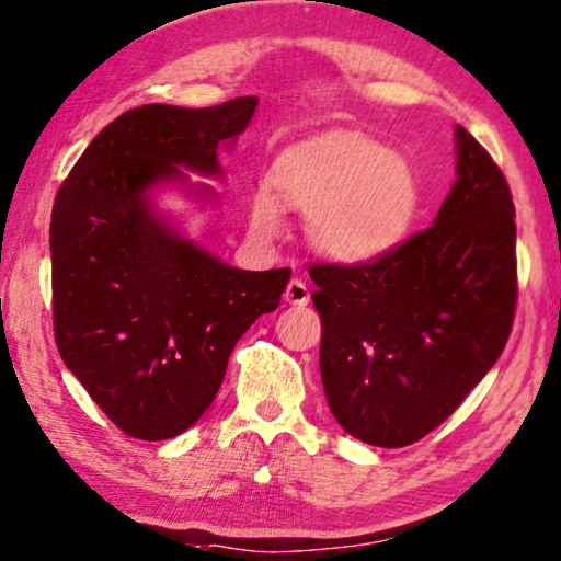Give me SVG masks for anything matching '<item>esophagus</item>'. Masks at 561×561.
Masks as SVG:
<instances>
[{"instance_id": "1", "label": "esophagus", "mask_w": 561, "mask_h": 561, "mask_svg": "<svg viewBox=\"0 0 561 561\" xmlns=\"http://www.w3.org/2000/svg\"><path fill=\"white\" fill-rule=\"evenodd\" d=\"M284 299H287L289 305L302 307V305L310 302V289H307L305 282L291 279V282L287 284V289H284Z\"/></svg>"}]
</instances>
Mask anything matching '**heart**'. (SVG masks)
I'll return each instance as SVG.
<instances>
[{"instance_id":"heart-1","label":"heart","mask_w":561,"mask_h":561,"mask_svg":"<svg viewBox=\"0 0 561 561\" xmlns=\"http://www.w3.org/2000/svg\"><path fill=\"white\" fill-rule=\"evenodd\" d=\"M270 185L249 198V226L262 239L279 236L284 208L307 216V241L335 264H374L412 231L422 191L412 164L356 131H325L284 149Z\"/></svg>"}]
</instances>
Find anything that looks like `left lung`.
Masks as SVG:
<instances>
[{
	"instance_id": "8db88e82",
	"label": "left lung",
	"mask_w": 561,
	"mask_h": 561,
	"mask_svg": "<svg viewBox=\"0 0 561 561\" xmlns=\"http://www.w3.org/2000/svg\"><path fill=\"white\" fill-rule=\"evenodd\" d=\"M455 175L432 226L393 254L310 270L328 407L374 447L412 445L439 427L506 348L516 210L503 172L460 124Z\"/></svg>"
}]
</instances>
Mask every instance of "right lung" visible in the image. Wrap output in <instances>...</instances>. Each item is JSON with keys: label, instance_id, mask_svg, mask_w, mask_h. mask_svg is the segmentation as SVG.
Here are the masks:
<instances>
[{"label": "right lung", "instance_id": "obj_1", "mask_svg": "<svg viewBox=\"0 0 561 561\" xmlns=\"http://www.w3.org/2000/svg\"><path fill=\"white\" fill-rule=\"evenodd\" d=\"M256 96L210 108L147 104L114 119L70 170L50 218L55 343L70 374L126 435H183L205 414L239 337L279 307L289 270L220 262L160 205L178 191L218 203V152Z\"/></svg>", "mask_w": 561, "mask_h": 561}]
</instances>
